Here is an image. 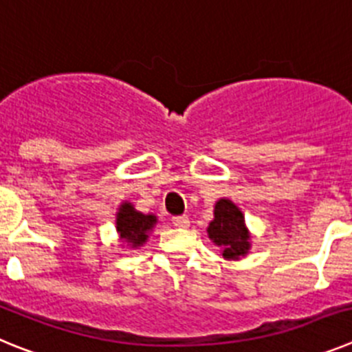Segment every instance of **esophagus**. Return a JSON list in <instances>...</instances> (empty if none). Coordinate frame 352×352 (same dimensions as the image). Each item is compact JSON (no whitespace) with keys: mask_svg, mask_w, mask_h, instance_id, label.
I'll list each match as a JSON object with an SVG mask.
<instances>
[{"mask_svg":"<svg viewBox=\"0 0 352 352\" xmlns=\"http://www.w3.org/2000/svg\"><path fill=\"white\" fill-rule=\"evenodd\" d=\"M173 226L179 227V229H186V227L190 226V220L186 214H179V217H173Z\"/></svg>","mask_w":352,"mask_h":352,"instance_id":"obj_1","label":"esophagus"}]
</instances>
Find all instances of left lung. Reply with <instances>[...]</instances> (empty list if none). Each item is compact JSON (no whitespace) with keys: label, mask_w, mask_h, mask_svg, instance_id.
<instances>
[{"label":"left lung","mask_w":352,"mask_h":352,"mask_svg":"<svg viewBox=\"0 0 352 352\" xmlns=\"http://www.w3.org/2000/svg\"><path fill=\"white\" fill-rule=\"evenodd\" d=\"M208 238L220 248L226 261H239L250 252L252 234L245 223L243 211L231 199L222 197L217 201L213 220L208 226Z\"/></svg>","instance_id":"left-lung-1"}]
</instances>
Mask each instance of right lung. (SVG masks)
<instances>
[{
	"label": "right lung",
	"instance_id": "obj_1",
	"mask_svg": "<svg viewBox=\"0 0 352 352\" xmlns=\"http://www.w3.org/2000/svg\"><path fill=\"white\" fill-rule=\"evenodd\" d=\"M158 223L157 214L142 213L132 203H121L116 213V232L123 248H141Z\"/></svg>",
	"mask_w": 352,
	"mask_h": 352
}]
</instances>
